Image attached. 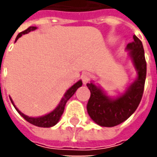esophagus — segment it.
I'll return each mask as SVG.
<instances>
[{"label": "esophagus", "mask_w": 157, "mask_h": 157, "mask_svg": "<svg viewBox=\"0 0 157 157\" xmlns=\"http://www.w3.org/2000/svg\"><path fill=\"white\" fill-rule=\"evenodd\" d=\"M91 74L89 73V72H85V73H83L82 75V82H83V84H86V83H88L89 81L91 80Z\"/></svg>", "instance_id": "34e87169"}]
</instances>
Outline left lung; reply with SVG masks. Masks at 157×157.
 Instances as JSON below:
<instances>
[{
    "label": "left lung",
    "mask_w": 157,
    "mask_h": 157,
    "mask_svg": "<svg viewBox=\"0 0 157 157\" xmlns=\"http://www.w3.org/2000/svg\"><path fill=\"white\" fill-rule=\"evenodd\" d=\"M133 39L134 41L128 44L126 48L129 50L128 55L138 76L124 94L111 98L93 82L86 84L91 92L86 106L87 113L96 124L102 127H113L125 121L141 101L146 77V61L142 42L135 35Z\"/></svg>",
    "instance_id": "8db88e82"
}]
</instances>
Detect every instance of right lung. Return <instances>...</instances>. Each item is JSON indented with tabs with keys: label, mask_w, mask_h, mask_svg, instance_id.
Wrapping results in <instances>:
<instances>
[{
	"label": "right lung",
	"mask_w": 157,
	"mask_h": 157,
	"mask_svg": "<svg viewBox=\"0 0 157 157\" xmlns=\"http://www.w3.org/2000/svg\"><path fill=\"white\" fill-rule=\"evenodd\" d=\"M37 29L36 27H29V29L24 30L23 32H21L19 33L18 35L17 36L16 38V41L22 35V34H25V33H28L31 32V31H33ZM82 86V82L80 80L78 82L75 83L74 85L72 86L71 88H69L67 90V92H65V94L64 95V98L61 99L60 102L59 103V105L57 106V108L53 110L51 113H49L48 114H46L44 116H41V117H38V118H33V117H29V116L25 115L24 113H22V112H20L18 109H17V107L14 105V103L12 102V98H10L11 99V102L14 106V108L16 109V110L18 112V113L20 115L22 116V118L26 119L27 121L32 124L35 125V126H38V127H44V128H49V127H52L55 125L59 120V118L61 117V115L63 114L64 113V109H65V106L66 104V102L68 101L69 99L71 98L72 96L74 95V93L75 92V91Z\"/></svg>",
	"instance_id": "add662e5"
}]
</instances>
